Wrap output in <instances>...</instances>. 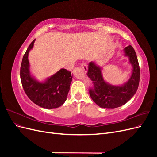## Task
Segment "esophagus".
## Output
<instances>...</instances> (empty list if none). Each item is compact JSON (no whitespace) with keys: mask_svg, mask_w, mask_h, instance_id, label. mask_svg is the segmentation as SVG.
Here are the masks:
<instances>
[{"mask_svg":"<svg viewBox=\"0 0 157 157\" xmlns=\"http://www.w3.org/2000/svg\"><path fill=\"white\" fill-rule=\"evenodd\" d=\"M81 67L83 69V70L85 71V72H86V71H87V70H88V66H87L86 63H84V62L82 63V65H81Z\"/></svg>","mask_w":157,"mask_h":157,"instance_id":"1","label":"esophagus"}]
</instances>
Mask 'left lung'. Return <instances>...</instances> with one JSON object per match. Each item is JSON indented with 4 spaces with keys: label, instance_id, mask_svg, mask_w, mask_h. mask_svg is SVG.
Here are the masks:
<instances>
[{
    "label": "left lung",
    "instance_id": "1",
    "mask_svg": "<svg viewBox=\"0 0 157 157\" xmlns=\"http://www.w3.org/2000/svg\"><path fill=\"white\" fill-rule=\"evenodd\" d=\"M124 51L125 56L129 58L133 69L130 79L122 86H113L107 83L103 78L101 67L92 61L88 64L87 75L92 84L89 94L92 100L100 107L114 109L124 105L134 96L138 88L140 69L136 52L131 45L126 47Z\"/></svg>",
    "mask_w": 157,
    "mask_h": 157
}]
</instances>
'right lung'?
<instances>
[{"mask_svg": "<svg viewBox=\"0 0 157 157\" xmlns=\"http://www.w3.org/2000/svg\"><path fill=\"white\" fill-rule=\"evenodd\" d=\"M35 39L28 47L23 57L20 78L23 90L31 100L42 108L54 109L62 105L67 99L72 81L71 72L61 69L44 82H39L31 77L28 54L33 48Z\"/></svg>", "mask_w": 157, "mask_h": 157, "instance_id": "obj_1", "label": "right lung"}]
</instances>
